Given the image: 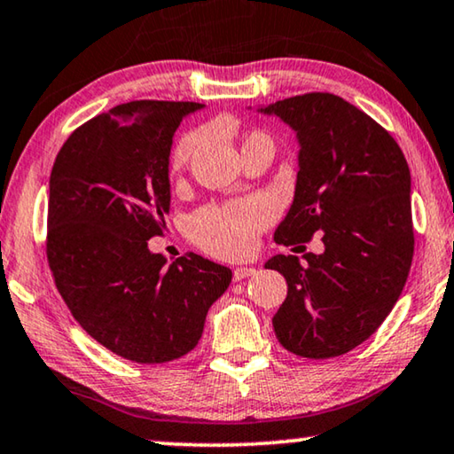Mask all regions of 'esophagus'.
Segmentation results:
<instances>
[{"label":"esophagus","mask_w":454,"mask_h":454,"mask_svg":"<svg viewBox=\"0 0 454 454\" xmlns=\"http://www.w3.org/2000/svg\"><path fill=\"white\" fill-rule=\"evenodd\" d=\"M254 273H256V269H253V267H239V269H234V281H242Z\"/></svg>","instance_id":"obj_1"}]
</instances>
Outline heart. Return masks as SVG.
<instances>
[{
    "label": "heart",
    "instance_id": "heart-1",
    "mask_svg": "<svg viewBox=\"0 0 454 454\" xmlns=\"http://www.w3.org/2000/svg\"><path fill=\"white\" fill-rule=\"evenodd\" d=\"M200 140V134H185L184 138L177 140L171 151V159H168L171 173H179L187 165L192 154L198 151ZM254 145L273 146V140L265 130H253L245 137L242 151ZM273 220L275 207L269 200H234L224 206H212L195 214L192 218V236L209 254L236 259L254 248L259 234Z\"/></svg>",
    "mask_w": 454,
    "mask_h": 454
}]
</instances>
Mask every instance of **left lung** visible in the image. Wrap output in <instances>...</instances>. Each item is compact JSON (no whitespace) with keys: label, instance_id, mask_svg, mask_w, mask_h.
Listing matches in <instances>:
<instances>
[{"label":"left lung","instance_id":"obj_1","mask_svg":"<svg viewBox=\"0 0 454 454\" xmlns=\"http://www.w3.org/2000/svg\"><path fill=\"white\" fill-rule=\"evenodd\" d=\"M297 132L300 171L294 206L275 242L294 247L322 236L324 253L277 254L287 297L273 316L277 340L303 358L353 350L381 326L408 279L414 256L410 168L381 124L334 93L275 101Z\"/></svg>","mask_w":454,"mask_h":454}]
</instances>
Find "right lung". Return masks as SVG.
I'll use <instances>...</instances> for the list:
<instances>
[{"label":"right lung","mask_w":454,"mask_h":454,"mask_svg":"<svg viewBox=\"0 0 454 454\" xmlns=\"http://www.w3.org/2000/svg\"><path fill=\"white\" fill-rule=\"evenodd\" d=\"M193 101L140 99L73 130L54 159L46 259L60 297L91 338L142 364L195 348L232 270L195 253L171 265L148 240L171 204L168 153Z\"/></svg>","instance_id":"1"}]
</instances>
